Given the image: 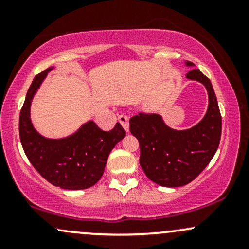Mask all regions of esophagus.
<instances>
[{
    "label": "esophagus",
    "mask_w": 249,
    "mask_h": 249,
    "mask_svg": "<svg viewBox=\"0 0 249 249\" xmlns=\"http://www.w3.org/2000/svg\"><path fill=\"white\" fill-rule=\"evenodd\" d=\"M118 121L122 124V126L124 127V130L126 131V132H128V131H130V125H128V117L125 116V115H121L118 117Z\"/></svg>",
    "instance_id": "34e87169"
}]
</instances>
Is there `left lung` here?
<instances>
[{
  "instance_id": "1",
  "label": "left lung",
  "mask_w": 249,
  "mask_h": 249,
  "mask_svg": "<svg viewBox=\"0 0 249 249\" xmlns=\"http://www.w3.org/2000/svg\"><path fill=\"white\" fill-rule=\"evenodd\" d=\"M186 67H194L185 62ZM187 79L200 82L208 93L206 115L187 130H174L158 113H144L130 119L131 133L141 147L139 164L146 177L164 187H179L194 180L210 164L221 137V115L212 83L201 71L191 70Z\"/></svg>"
}]
</instances>
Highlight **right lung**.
<instances>
[{
    "mask_svg": "<svg viewBox=\"0 0 249 249\" xmlns=\"http://www.w3.org/2000/svg\"><path fill=\"white\" fill-rule=\"evenodd\" d=\"M53 69L38 73L31 83L19 113V139L29 161L50 184L64 190H84L102 178L108 154L126 132L119 123L112 130L103 131L93 121L65 138H45L37 132L30 119L31 102Z\"/></svg>",
    "mask_w": 249,
    "mask_h": 249,
    "instance_id": "right-lung-1",
    "label": "right lung"
}]
</instances>
